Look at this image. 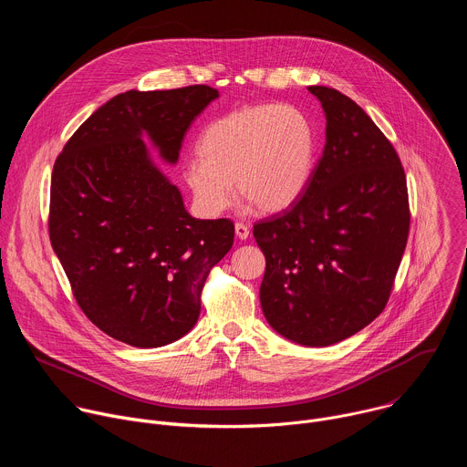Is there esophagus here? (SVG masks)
I'll return each mask as SVG.
<instances>
[{"label":"esophagus","instance_id":"1","mask_svg":"<svg viewBox=\"0 0 467 467\" xmlns=\"http://www.w3.org/2000/svg\"><path fill=\"white\" fill-rule=\"evenodd\" d=\"M234 233H236V236L240 240H245L249 236V227L245 223H242V222H236L234 223Z\"/></svg>","mask_w":467,"mask_h":467}]
</instances>
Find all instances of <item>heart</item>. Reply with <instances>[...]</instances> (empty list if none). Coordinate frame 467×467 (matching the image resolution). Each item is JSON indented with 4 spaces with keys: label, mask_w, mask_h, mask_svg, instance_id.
Returning a JSON list of instances; mask_svg holds the SVG:
<instances>
[{
    "label": "heart",
    "mask_w": 467,
    "mask_h": 467,
    "mask_svg": "<svg viewBox=\"0 0 467 467\" xmlns=\"http://www.w3.org/2000/svg\"><path fill=\"white\" fill-rule=\"evenodd\" d=\"M199 157L184 164L193 203L205 216L222 214L236 192L260 213H281L305 193L317 155V130L294 105L264 103L227 112L209 123Z\"/></svg>",
    "instance_id": "heart-1"
}]
</instances>
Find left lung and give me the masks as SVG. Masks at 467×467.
<instances>
[{"label": "left lung", "mask_w": 467, "mask_h": 467, "mask_svg": "<svg viewBox=\"0 0 467 467\" xmlns=\"http://www.w3.org/2000/svg\"><path fill=\"white\" fill-rule=\"evenodd\" d=\"M325 110V150L297 202L253 225L265 256L260 305L285 338L342 342L386 306L410 207L407 175L371 118L335 88L308 87Z\"/></svg>", "instance_id": "8db88e82"}]
</instances>
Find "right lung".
Listing matches in <instances>:
<instances>
[{
  "label": "right lung",
  "instance_id": "right-lung-1",
  "mask_svg": "<svg viewBox=\"0 0 467 467\" xmlns=\"http://www.w3.org/2000/svg\"><path fill=\"white\" fill-rule=\"evenodd\" d=\"M220 94L207 85L129 90L66 142L51 173L49 240L85 316L110 338L161 348L184 337L229 253V218L195 220L142 135L177 162L186 129Z\"/></svg>",
  "mask_w": 467,
  "mask_h": 467
}]
</instances>
